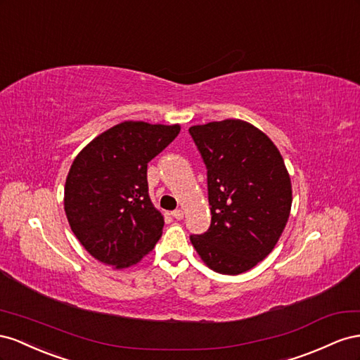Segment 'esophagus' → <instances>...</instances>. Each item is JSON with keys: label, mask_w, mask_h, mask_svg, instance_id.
I'll use <instances>...</instances> for the list:
<instances>
[{"label": "esophagus", "mask_w": 360, "mask_h": 360, "mask_svg": "<svg viewBox=\"0 0 360 360\" xmlns=\"http://www.w3.org/2000/svg\"><path fill=\"white\" fill-rule=\"evenodd\" d=\"M172 217L176 219V220H182V219H184V211H182V210H174V211H172Z\"/></svg>", "instance_id": "34e87169"}]
</instances>
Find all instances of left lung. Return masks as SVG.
Wrapping results in <instances>:
<instances>
[{
  "label": "left lung",
  "instance_id": "left-lung-1",
  "mask_svg": "<svg viewBox=\"0 0 360 360\" xmlns=\"http://www.w3.org/2000/svg\"><path fill=\"white\" fill-rule=\"evenodd\" d=\"M190 134L208 169L211 226L190 241L211 270L237 276L265 259L290 219L292 187L279 149L252 123L226 119Z\"/></svg>",
  "mask_w": 360,
  "mask_h": 360
}]
</instances>
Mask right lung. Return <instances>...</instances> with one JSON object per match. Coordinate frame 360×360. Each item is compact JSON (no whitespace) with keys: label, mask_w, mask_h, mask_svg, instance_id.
<instances>
[{"label":"right lung","mask_w":360,"mask_h":360,"mask_svg":"<svg viewBox=\"0 0 360 360\" xmlns=\"http://www.w3.org/2000/svg\"><path fill=\"white\" fill-rule=\"evenodd\" d=\"M181 125L125 120L81 149L65 184L72 232L102 264L122 270L155 248L164 217L153 207L148 162L179 134Z\"/></svg>","instance_id":"right-lung-1"}]
</instances>
